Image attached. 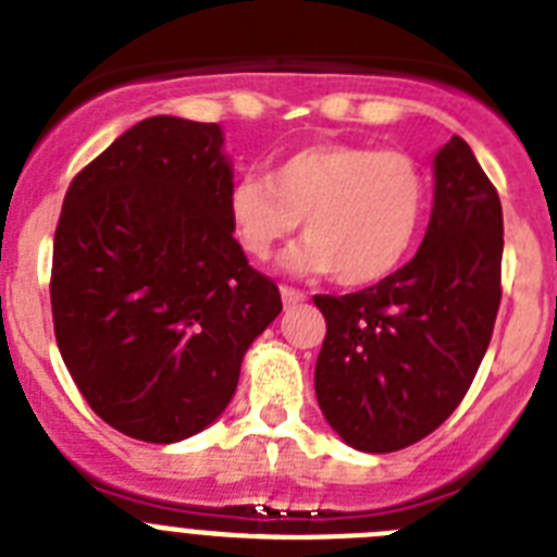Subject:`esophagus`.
Returning a JSON list of instances; mask_svg holds the SVG:
<instances>
[{
	"label": "esophagus",
	"instance_id": "esophagus-1",
	"mask_svg": "<svg viewBox=\"0 0 557 557\" xmlns=\"http://www.w3.org/2000/svg\"><path fill=\"white\" fill-rule=\"evenodd\" d=\"M280 297H283L285 308H294L299 302H306V294L299 292V288H292V285H280Z\"/></svg>",
	"mask_w": 557,
	"mask_h": 557
}]
</instances>
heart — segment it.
Segmentation results:
<instances>
[{
    "label": "heart",
    "instance_id": "1",
    "mask_svg": "<svg viewBox=\"0 0 557 557\" xmlns=\"http://www.w3.org/2000/svg\"><path fill=\"white\" fill-rule=\"evenodd\" d=\"M429 178L404 151L322 143L285 157L269 178L246 176L226 212L240 249L269 260L306 221L308 240L288 255L294 272H336L372 285L404 263L423 224Z\"/></svg>",
    "mask_w": 557,
    "mask_h": 557
}]
</instances>
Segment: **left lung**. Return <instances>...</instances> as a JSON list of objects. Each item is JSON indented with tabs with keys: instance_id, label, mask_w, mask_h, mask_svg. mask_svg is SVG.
I'll use <instances>...</instances> for the list:
<instances>
[{
	"instance_id": "8db88e82",
	"label": "left lung",
	"mask_w": 557,
	"mask_h": 557,
	"mask_svg": "<svg viewBox=\"0 0 557 557\" xmlns=\"http://www.w3.org/2000/svg\"><path fill=\"white\" fill-rule=\"evenodd\" d=\"M434 210L418 255L361 292L313 302L327 322L317 400L347 446L398 451L466 398L502 302V201L462 137L434 157Z\"/></svg>"
}]
</instances>
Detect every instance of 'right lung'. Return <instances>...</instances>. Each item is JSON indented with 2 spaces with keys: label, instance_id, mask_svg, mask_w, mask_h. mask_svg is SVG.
I'll return each instance as SVG.
<instances>
[{
  "label": "right lung",
  "instance_id": "right-lung-1",
  "mask_svg": "<svg viewBox=\"0 0 557 557\" xmlns=\"http://www.w3.org/2000/svg\"><path fill=\"white\" fill-rule=\"evenodd\" d=\"M221 128L148 117L72 178L52 240L55 342L111 429L176 443L235 395L249 345L283 311L232 238Z\"/></svg>",
  "mask_w": 557,
  "mask_h": 557
}]
</instances>
